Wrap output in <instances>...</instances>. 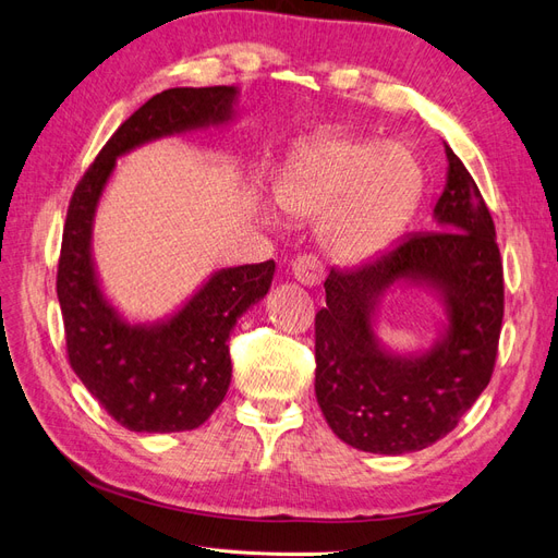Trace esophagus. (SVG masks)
Returning a JSON list of instances; mask_svg holds the SVG:
<instances>
[{"label": "esophagus", "instance_id": "1", "mask_svg": "<svg viewBox=\"0 0 558 558\" xmlns=\"http://www.w3.org/2000/svg\"><path fill=\"white\" fill-rule=\"evenodd\" d=\"M292 276H294V280L306 284V288H316V284H318V282L323 280V276H325L323 262L318 259L316 254H302V256H296V259L292 262Z\"/></svg>", "mask_w": 558, "mask_h": 558}]
</instances>
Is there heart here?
<instances>
[{
	"instance_id": "b5f03b06",
	"label": "heart",
	"mask_w": 558,
	"mask_h": 558,
	"mask_svg": "<svg viewBox=\"0 0 558 558\" xmlns=\"http://www.w3.org/2000/svg\"><path fill=\"white\" fill-rule=\"evenodd\" d=\"M422 189V165L403 143L327 136L284 160L276 177V203L290 217H318L325 252L337 262L359 264L401 233Z\"/></svg>"
}]
</instances>
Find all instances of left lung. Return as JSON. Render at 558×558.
<instances>
[{
    "mask_svg": "<svg viewBox=\"0 0 558 558\" xmlns=\"http://www.w3.org/2000/svg\"><path fill=\"white\" fill-rule=\"evenodd\" d=\"M436 231L401 238L349 270H330L316 313V398L351 448L405 454L448 436L488 387L505 316L495 223L476 181L446 143ZM396 283L428 289L444 306L432 345L401 354L376 337Z\"/></svg>",
    "mask_w": 558,
    "mask_h": 558,
    "instance_id": "1",
    "label": "left lung"
}]
</instances>
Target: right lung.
I'll list each match as a JSON object with an SVG mask.
<instances>
[{
    "mask_svg": "<svg viewBox=\"0 0 558 558\" xmlns=\"http://www.w3.org/2000/svg\"><path fill=\"white\" fill-rule=\"evenodd\" d=\"M238 87H177L153 96L98 153L68 207L59 292L68 359L87 391L130 432L171 434L205 424L231 384L228 337L270 290L276 262L219 268L160 320H126L98 278L92 238L118 157L157 138L235 120Z\"/></svg>",
    "mask_w": 558,
    "mask_h": 558,
    "instance_id": "obj_1",
    "label": "right lung"
}]
</instances>
